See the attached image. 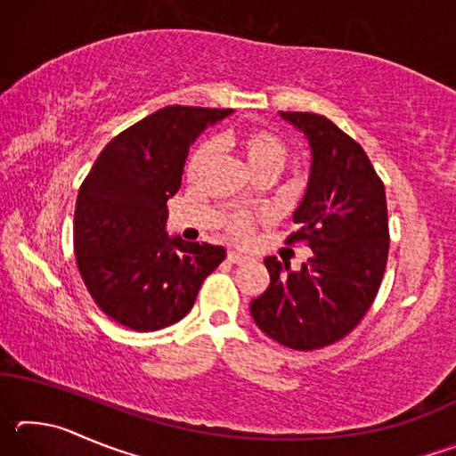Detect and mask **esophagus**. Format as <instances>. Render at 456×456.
Instances as JSON below:
<instances>
[{"instance_id": "34e87169", "label": "esophagus", "mask_w": 456, "mask_h": 456, "mask_svg": "<svg viewBox=\"0 0 456 456\" xmlns=\"http://www.w3.org/2000/svg\"><path fill=\"white\" fill-rule=\"evenodd\" d=\"M227 261H229V264L241 265V264H247V261H249V257L243 256V253H239V251H229L227 253Z\"/></svg>"}]
</instances>
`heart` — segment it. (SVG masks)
I'll list each match as a JSON object with an SVG mask.
<instances>
[{
	"mask_svg": "<svg viewBox=\"0 0 456 456\" xmlns=\"http://www.w3.org/2000/svg\"><path fill=\"white\" fill-rule=\"evenodd\" d=\"M213 149H229L233 151L247 171L253 176L261 173L275 175L283 167L285 159H288V146L280 136L273 134L272 130L265 128H245L239 133H227L221 134L213 141ZM211 159V146L203 144L200 149L192 154L187 167L189 181H197L203 175L205 167L209 165ZM267 215L264 211H239L229 215L225 221V229L231 237L245 239L249 237L253 227L257 223L265 221Z\"/></svg>",
	"mask_w": 456,
	"mask_h": 456,
	"instance_id": "1",
	"label": "heart"
}]
</instances>
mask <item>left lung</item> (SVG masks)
<instances>
[{"label": "left lung", "instance_id": "1", "mask_svg": "<svg viewBox=\"0 0 456 456\" xmlns=\"http://www.w3.org/2000/svg\"><path fill=\"white\" fill-rule=\"evenodd\" d=\"M312 152L305 195L293 211L312 257L291 272L265 257L269 288L251 302V318L291 350H318L342 339L372 305L388 259V211L380 176L364 149L334 122L312 112H280Z\"/></svg>", "mask_w": 456, "mask_h": 456}]
</instances>
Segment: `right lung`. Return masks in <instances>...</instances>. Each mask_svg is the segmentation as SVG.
<instances>
[{"label": "right lung", "instance_id": "add662e5", "mask_svg": "<svg viewBox=\"0 0 456 456\" xmlns=\"http://www.w3.org/2000/svg\"><path fill=\"white\" fill-rule=\"evenodd\" d=\"M233 110L167 106L114 136L84 179L74 211V256L92 299L136 331L183 320L225 249L167 233L189 146Z\"/></svg>", "mask_w": 456, "mask_h": 456}]
</instances>
